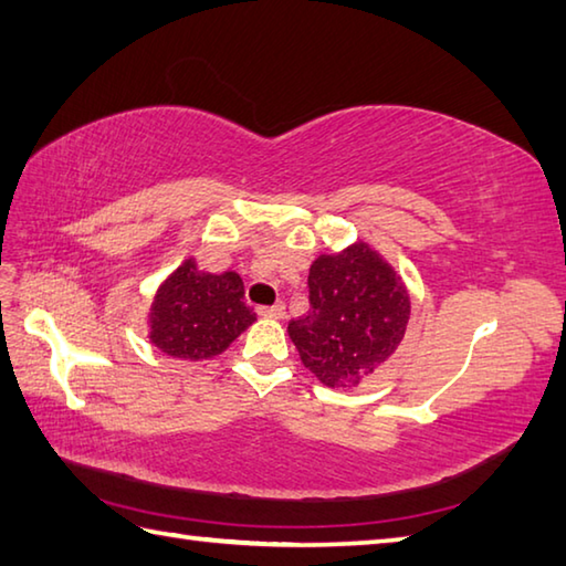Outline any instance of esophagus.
<instances>
[{
  "instance_id": "obj_1",
  "label": "esophagus",
  "mask_w": 566,
  "mask_h": 566,
  "mask_svg": "<svg viewBox=\"0 0 566 566\" xmlns=\"http://www.w3.org/2000/svg\"><path fill=\"white\" fill-rule=\"evenodd\" d=\"M258 314H260L262 318L282 321V318H284V314H286V308H284V304L280 302V304H274V306H260V308H258Z\"/></svg>"
}]
</instances>
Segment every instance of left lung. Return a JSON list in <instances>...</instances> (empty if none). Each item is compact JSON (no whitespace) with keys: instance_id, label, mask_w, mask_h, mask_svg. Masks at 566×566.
I'll return each mask as SVG.
<instances>
[{"instance_id":"left-lung-1","label":"left lung","mask_w":566,"mask_h":566,"mask_svg":"<svg viewBox=\"0 0 566 566\" xmlns=\"http://www.w3.org/2000/svg\"><path fill=\"white\" fill-rule=\"evenodd\" d=\"M311 311L286 333L323 387L353 389L399 350L411 318V294L394 264L355 240L321 252L308 270Z\"/></svg>"}]
</instances>
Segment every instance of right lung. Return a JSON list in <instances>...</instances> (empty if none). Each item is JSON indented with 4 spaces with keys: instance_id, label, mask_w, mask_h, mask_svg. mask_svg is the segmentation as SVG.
Wrapping results in <instances>:
<instances>
[{
    "instance_id": "add662e5",
    "label": "right lung",
    "mask_w": 566,
    "mask_h": 566,
    "mask_svg": "<svg viewBox=\"0 0 566 566\" xmlns=\"http://www.w3.org/2000/svg\"><path fill=\"white\" fill-rule=\"evenodd\" d=\"M240 274L199 270L187 258L155 290L148 311V340L167 357L203 363L226 353L240 333L255 323V311L243 302Z\"/></svg>"
}]
</instances>
